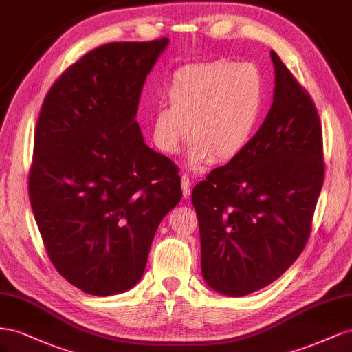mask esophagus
Returning <instances> with one entry per match:
<instances>
[{
    "label": "esophagus",
    "instance_id": "obj_1",
    "mask_svg": "<svg viewBox=\"0 0 352 352\" xmlns=\"http://www.w3.org/2000/svg\"><path fill=\"white\" fill-rule=\"evenodd\" d=\"M182 187H183V196L187 197L190 195V178L188 175H182Z\"/></svg>",
    "mask_w": 352,
    "mask_h": 352
}]
</instances>
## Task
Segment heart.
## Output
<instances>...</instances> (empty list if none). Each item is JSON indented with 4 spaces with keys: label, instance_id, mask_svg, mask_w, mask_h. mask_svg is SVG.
Here are the masks:
<instances>
[{
    "label": "heart",
    "instance_id": "heart-1",
    "mask_svg": "<svg viewBox=\"0 0 352 352\" xmlns=\"http://www.w3.org/2000/svg\"><path fill=\"white\" fill-rule=\"evenodd\" d=\"M166 96L170 106L153 116V144L173 155L190 135L188 162L197 168L245 152L263 115L265 82L254 63L219 58L175 70Z\"/></svg>",
    "mask_w": 352,
    "mask_h": 352
}]
</instances>
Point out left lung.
Here are the masks:
<instances>
[{
  "mask_svg": "<svg viewBox=\"0 0 352 352\" xmlns=\"http://www.w3.org/2000/svg\"><path fill=\"white\" fill-rule=\"evenodd\" d=\"M274 100L242 155L195 186L202 274L219 294L273 283L302 252L324 182L323 134L313 98L280 57Z\"/></svg>",
  "mask_w": 352,
  "mask_h": 352,
  "instance_id": "8db88e82",
  "label": "left lung"
}]
</instances>
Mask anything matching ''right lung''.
Masks as SVG:
<instances>
[{
  "label": "right lung",
  "instance_id": "right-lung-1",
  "mask_svg": "<svg viewBox=\"0 0 352 352\" xmlns=\"http://www.w3.org/2000/svg\"><path fill=\"white\" fill-rule=\"evenodd\" d=\"M168 43L91 50L58 76L38 116L34 217L54 268L89 295L122 294L142 278L160 221L183 196L178 168L144 144L135 120Z\"/></svg>",
  "mask_w": 352,
  "mask_h": 352
}]
</instances>
